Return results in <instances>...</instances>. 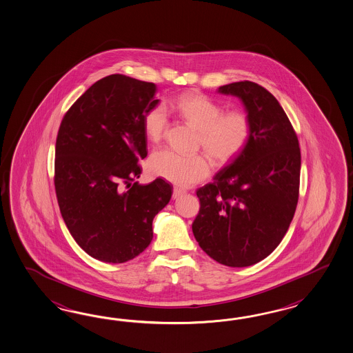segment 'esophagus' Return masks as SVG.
I'll use <instances>...</instances> for the list:
<instances>
[{"mask_svg": "<svg viewBox=\"0 0 353 353\" xmlns=\"http://www.w3.org/2000/svg\"><path fill=\"white\" fill-rule=\"evenodd\" d=\"M185 193V190H181V188H178V187H175L174 190H172V199H176L181 197V194H184Z\"/></svg>", "mask_w": 353, "mask_h": 353, "instance_id": "esophagus-1", "label": "esophagus"}]
</instances>
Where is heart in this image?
I'll return each mask as SVG.
<instances>
[{"mask_svg": "<svg viewBox=\"0 0 353 353\" xmlns=\"http://www.w3.org/2000/svg\"><path fill=\"white\" fill-rule=\"evenodd\" d=\"M172 108L199 129V145L217 165L234 161L252 138V124L245 112L234 110L223 114V108L202 93H184L172 102ZM166 127L168 112L163 106L145 112L143 129L151 142H159ZM148 170L175 185L190 187L208 178L211 165L203 154H183L170 148H159L150 156Z\"/></svg>", "mask_w": 353, "mask_h": 353, "instance_id": "1", "label": "heart"}]
</instances>
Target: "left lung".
I'll list each match as a JSON object with an SVG mask.
<instances>
[{"mask_svg":"<svg viewBox=\"0 0 353 353\" xmlns=\"http://www.w3.org/2000/svg\"><path fill=\"white\" fill-rule=\"evenodd\" d=\"M243 103L252 138L243 154L197 190L192 230L211 259L251 266L279 245L299 202L301 151L290 119L270 92L253 81L219 87Z\"/></svg>","mask_w":353,"mask_h":353,"instance_id":"left-lung-1","label":"left lung"}]
</instances>
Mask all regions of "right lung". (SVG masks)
Segmentation results:
<instances>
[{
	"mask_svg": "<svg viewBox=\"0 0 353 353\" xmlns=\"http://www.w3.org/2000/svg\"><path fill=\"white\" fill-rule=\"evenodd\" d=\"M157 87L123 74L96 81L65 114L56 139L54 190L75 242L100 261L123 263L150 245L154 217L172 199L161 178L141 185L145 112Z\"/></svg>",
	"mask_w": 353,
	"mask_h": 353,
	"instance_id": "obj_1",
	"label": "right lung"
}]
</instances>
